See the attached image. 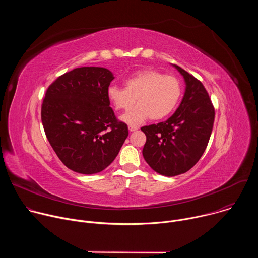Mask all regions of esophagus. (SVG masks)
<instances>
[{"instance_id":"1","label":"esophagus","mask_w":258,"mask_h":258,"mask_svg":"<svg viewBox=\"0 0 258 258\" xmlns=\"http://www.w3.org/2000/svg\"><path fill=\"white\" fill-rule=\"evenodd\" d=\"M139 127L138 126H136V125H128V131L130 132H135V131H137Z\"/></svg>"}]
</instances>
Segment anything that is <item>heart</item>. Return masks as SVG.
<instances>
[{
  "label": "heart",
  "instance_id": "heart-1",
  "mask_svg": "<svg viewBox=\"0 0 258 258\" xmlns=\"http://www.w3.org/2000/svg\"><path fill=\"white\" fill-rule=\"evenodd\" d=\"M107 95L114 107L123 111L130 110L137 100L139 104L121 119L130 124H140L149 117L160 120L171 114L180 99L181 85L175 77L144 69L126 79L124 88L109 86Z\"/></svg>",
  "mask_w": 258,
  "mask_h": 258
}]
</instances>
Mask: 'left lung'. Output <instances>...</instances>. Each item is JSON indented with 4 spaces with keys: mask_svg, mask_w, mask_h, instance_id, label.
<instances>
[{
    "mask_svg": "<svg viewBox=\"0 0 258 258\" xmlns=\"http://www.w3.org/2000/svg\"><path fill=\"white\" fill-rule=\"evenodd\" d=\"M186 83L185 95L167 120L146 125L143 156L150 167L165 176L190 170L203 155L214 122V108L200 81L177 65H172Z\"/></svg>",
    "mask_w": 258,
    "mask_h": 258,
    "instance_id": "1",
    "label": "left lung"
}]
</instances>
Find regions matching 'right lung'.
<instances>
[{
    "label": "right lung",
    "instance_id": "obj_1",
    "mask_svg": "<svg viewBox=\"0 0 258 258\" xmlns=\"http://www.w3.org/2000/svg\"><path fill=\"white\" fill-rule=\"evenodd\" d=\"M114 80L104 67H80L59 77L47 90L42 122L53 150L69 169L94 174L117 156L128 136L114 115L107 90Z\"/></svg>",
    "mask_w": 258,
    "mask_h": 258
}]
</instances>
